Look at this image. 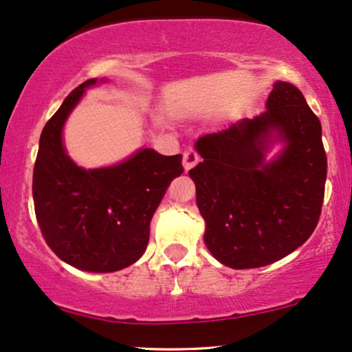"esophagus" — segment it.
<instances>
[{"instance_id":"obj_1","label":"esophagus","mask_w":352,"mask_h":352,"mask_svg":"<svg viewBox=\"0 0 352 352\" xmlns=\"http://www.w3.org/2000/svg\"><path fill=\"white\" fill-rule=\"evenodd\" d=\"M199 162V154L193 148H188L184 151V167L185 170H190Z\"/></svg>"}]
</instances>
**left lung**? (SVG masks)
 Wrapping results in <instances>:
<instances>
[{"label":"left lung","mask_w":352,"mask_h":352,"mask_svg":"<svg viewBox=\"0 0 352 352\" xmlns=\"http://www.w3.org/2000/svg\"><path fill=\"white\" fill-rule=\"evenodd\" d=\"M276 131L287 148L264 151ZM203 162L188 172L206 222L204 243L234 270L260 268L299 248L317 228L327 182L322 123L296 86L274 82L266 110L197 141Z\"/></svg>","instance_id":"obj_1"}]
</instances>
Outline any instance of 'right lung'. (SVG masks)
Instances as JSON below:
<instances>
[{
  "label": "right lung",
  "mask_w": 352,
  "mask_h": 352,
  "mask_svg": "<svg viewBox=\"0 0 352 352\" xmlns=\"http://www.w3.org/2000/svg\"><path fill=\"white\" fill-rule=\"evenodd\" d=\"M96 81L79 84L43 126L32 195L38 228L58 258L78 270L112 273L143 255L153 214L184 166L180 154L162 155L154 149L94 170L71 161L61 130L84 89Z\"/></svg>",
  "instance_id": "right-lung-1"
}]
</instances>
